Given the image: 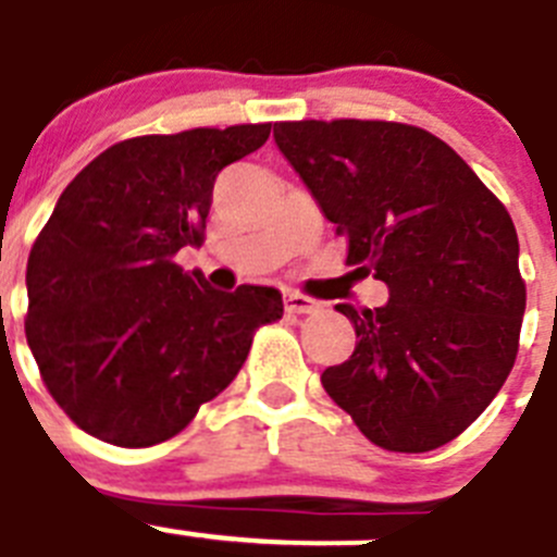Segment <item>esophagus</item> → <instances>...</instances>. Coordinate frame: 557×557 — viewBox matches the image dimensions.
<instances>
[{"label":"esophagus","instance_id":"34e87169","mask_svg":"<svg viewBox=\"0 0 557 557\" xmlns=\"http://www.w3.org/2000/svg\"><path fill=\"white\" fill-rule=\"evenodd\" d=\"M285 311L294 313V317H302V313H317L319 302L317 299L306 297V294H285Z\"/></svg>","mask_w":557,"mask_h":557}]
</instances>
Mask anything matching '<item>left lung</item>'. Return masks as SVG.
I'll list each match as a JSON object with an SVG mask.
<instances>
[{
	"instance_id": "left-lung-1",
	"label": "left lung",
	"mask_w": 557,
	"mask_h": 557,
	"mask_svg": "<svg viewBox=\"0 0 557 557\" xmlns=\"http://www.w3.org/2000/svg\"><path fill=\"white\" fill-rule=\"evenodd\" d=\"M274 139L347 238V265L389 288L381 308L336 306L356 350L322 372L325 393L386 451L446 446L516 364L527 285L510 212L418 125L297 120Z\"/></svg>"
}]
</instances>
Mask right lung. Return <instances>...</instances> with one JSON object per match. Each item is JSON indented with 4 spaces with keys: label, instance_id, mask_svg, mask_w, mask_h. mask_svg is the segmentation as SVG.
Instances as JSON below:
<instances>
[{
    "label": "right lung",
    "instance_id": "1",
    "mask_svg": "<svg viewBox=\"0 0 557 557\" xmlns=\"http://www.w3.org/2000/svg\"><path fill=\"white\" fill-rule=\"evenodd\" d=\"M269 134L246 123L123 139L61 193L27 260L24 333L77 429L123 448L176 437L283 317L277 288L212 292L176 263L205 240L215 176Z\"/></svg>",
    "mask_w": 557,
    "mask_h": 557
}]
</instances>
